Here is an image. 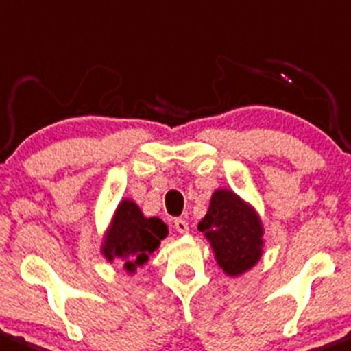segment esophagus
Returning <instances> with one entry per match:
<instances>
[{
  "label": "esophagus",
  "instance_id": "1",
  "mask_svg": "<svg viewBox=\"0 0 351 351\" xmlns=\"http://www.w3.org/2000/svg\"><path fill=\"white\" fill-rule=\"evenodd\" d=\"M174 226H176V230L179 231L180 234H186V233H189V225H187V221L186 219H176L174 221Z\"/></svg>",
  "mask_w": 351,
  "mask_h": 351
}]
</instances>
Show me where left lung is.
<instances>
[{"label":"left lung","mask_w":351,"mask_h":351,"mask_svg":"<svg viewBox=\"0 0 351 351\" xmlns=\"http://www.w3.org/2000/svg\"><path fill=\"white\" fill-rule=\"evenodd\" d=\"M197 230L211 245L216 263L225 276H243L262 258L265 245L262 218L234 191L219 187L213 193Z\"/></svg>","instance_id":"obj_1"}]
</instances>
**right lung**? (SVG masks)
Returning a JSON list of instances; mask_svg holds the SVG:
<instances>
[{
	"mask_svg": "<svg viewBox=\"0 0 351 351\" xmlns=\"http://www.w3.org/2000/svg\"><path fill=\"white\" fill-rule=\"evenodd\" d=\"M169 228L160 218H145L133 199H123L114 209L111 221L101 240V255L110 263H120L133 276L136 269L149 262L160 247Z\"/></svg>",
	"mask_w": 351,
	"mask_h": 351,
	"instance_id": "1",
	"label": "right lung"
}]
</instances>
